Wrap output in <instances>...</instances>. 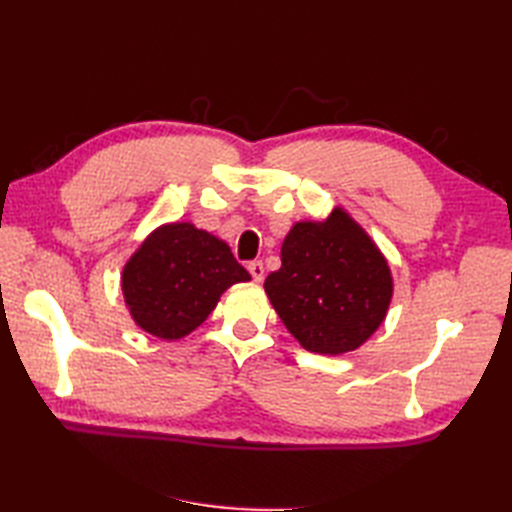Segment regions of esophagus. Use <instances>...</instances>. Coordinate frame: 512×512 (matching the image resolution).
Masks as SVG:
<instances>
[{
	"label": "esophagus",
	"instance_id": "obj_1",
	"mask_svg": "<svg viewBox=\"0 0 512 512\" xmlns=\"http://www.w3.org/2000/svg\"><path fill=\"white\" fill-rule=\"evenodd\" d=\"M246 268H248L250 277H253L255 281H262L264 279V264L259 262V259H255V262H250Z\"/></svg>",
	"mask_w": 512,
	"mask_h": 512
}]
</instances>
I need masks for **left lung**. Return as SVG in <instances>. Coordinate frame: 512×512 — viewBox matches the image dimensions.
I'll return each instance as SVG.
<instances>
[{
  "instance_id": "left-lung-1",
  "label": "left lung",
  "mask_w": 512,
  "mask_h": 512,
  "mask_svg": "<svg viewBox=\"0 0 512 512\" xmlns=\"http://www.w3.org/2000/svg\"><path fill=\"white\" fill-rule=\"evenodd\" d=\"M264 288L288 332L317 354L363 345L383 323L394 292L385 257L343 209L292 226L281 268Z\"/></svg>"
}]
</instances>
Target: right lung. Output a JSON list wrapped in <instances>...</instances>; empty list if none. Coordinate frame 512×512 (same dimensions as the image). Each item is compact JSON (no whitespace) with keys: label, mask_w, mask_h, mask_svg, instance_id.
<instances>
[{"label":"right lung","mask_w":512,"mask_h":512,"mask_svg":"<svg viewBox=\"0 0 512 512\" xmlns=\"http://www.w3.org/2000/svg\"><path fill=\"white\" fill-rule=\"evenodd\" d=\"M248 279L222 239L180 222L140 244L123 268V295L140 328L176 341L204 323L226 288Z\"/></svg>","instance_id":"obj_1"}]
</instances>
